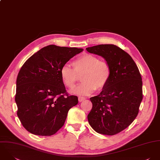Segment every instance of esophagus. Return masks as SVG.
Here are the masks:
<instances>
[{
    "instance_id": "34e87169",
    "label": "esophagus",
    "mask_w": 160,
    "mask_h": 160,
    "mask_svg": "<svg viewBox=\"0 0 160 160\" xmlns=\"http://www.w3.org/2000/svg\"><path fill=\"white\" fill-rule=\"evenodd\" d=\"M85 99V97H82V96H79L78 97V101L79 102H82L83 101H84Z\"/></svg>"
}]
</instances>
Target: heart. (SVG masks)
Listing matches in <instances>:
<instances>
[{
	"label": "heart",
	"instance_id": "obj_1",
	"mask_svg": "<svg viewBox=\"0 0 160 160\" xmlns=\"http://www.w3.org/2000/svg\"><path fill=\"white\" fill-rule=\"evenodd\" d=\"M73 68L64 65L60 71V75L64 85L69 89H73L78 82V76L82 75L83 82L73 93L79 95H88L95 90L101 91L108 84L111 76V67L105 61L91 54H83L72 62Z\"/></svg>",
	"mask_w": 160,
	"mask_h": 160
}]
</instances>
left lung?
I'll return each mask as SVG.
<instances>
[{"instance_id":"8db88e82","label":"left lung","mask_w":160,"mask_h":160,"mask_svg":"<svg viewBox=\"0 0 160 160\" xmlns=\"http://www.w3.org/2000/svg\"><path fill=\"white\" fill-rule=\"evenodd\" d=\"M86 49L102 56L111 67L107 86L90 98L93 107L88 122L99 133L116 135L128 127L138 115L143 99L140 73L131 56L116 45L100 44Z\"/></svg>"}]
</instances>
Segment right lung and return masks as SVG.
Segmentation results:
<instances>
[{"label": "right lung", "instance_id": "1", "mask_svg": "<svg viewBox=\"0 0 160 160\" xmlns=\"http://www.w3.org/2000/svg\"><path fill=\"white\" fill-rule=\"evenodd\" d=\"M83 50L49 45L23 65L17 78L15 99L17 116L27 130L51 136L64 126L68 111L78 104V98L68 95L60 71Z\"/></svg>", "mask_w": 160, "mask_h": 160}]
</instances>
